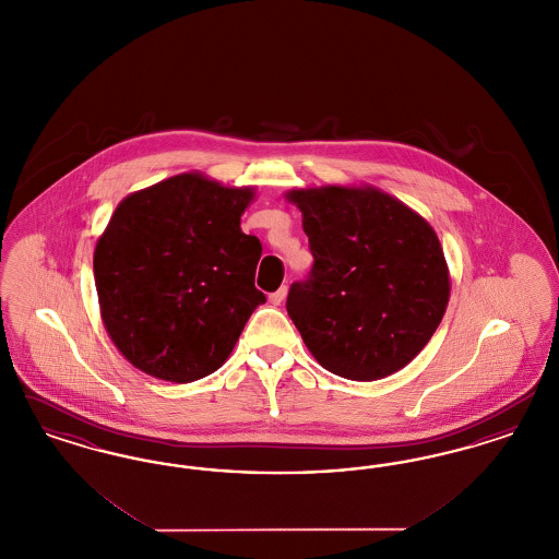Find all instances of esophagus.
I'll return each mask as SVG.
<instances>
[{
  "label": "esophagus",
  "mask_w": 559,
  "mask_h": 559,
  "mask_svg": "<svg viewBox=\"0 0 559 559\" xmlns=\"http://www.w3.org/2000/svg\"><path fill=\"white\" fill-rule=\"evenodd\" d=\"M285 297H287V287H281L278 292L270 293L267 299H270L272 306H281L285 301Z\"/></svg>",
  "instance_id": "obj_1"
}]
</instances>
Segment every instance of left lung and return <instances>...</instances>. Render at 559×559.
Here are the masks:
<instances>
[{
	"mask_svg": "<svg viewBox=\"0 0 559 559\" xmlns=\"http://www.w3.org/2000/svg\"><path fill=\"white\" fill-rule=\"evenodd\" d=\"M314 264L287 312L326 371L374 381L406 367L447 312L451 278L433 228L372 187L295 188Z\"/></svg>",
	"mask_w": 559,
	"mask_h": 559,
	"instance_id": "obj_1",
	"label": "left lung"
}]
</instances>
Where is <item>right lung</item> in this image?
Wrapping results in <instances>:
<instances>
[{"mask_svg":"<svg viewBox=\"0 0 559 559\" xmlns=\"http://www.w3.org/2000/svg\"><path fill=\"white\" fill-rule=\"evenodd\" d=\"M251 201L253 188L180 174L117 205L94 278L107 333L135 369L188 383L226 362L266 301L253 285L262 242L240 230Z\"/></svg>","mask_w":559,"mask_h":559,"instance_id":"obj_1","label":"right lung"}]
</instances>
